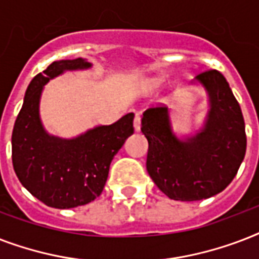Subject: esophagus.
<instances>
[{"mask_svg": "<svg viewBox=\"0 0 259 259\" xmlns=\"http://www.w3.org/2000/svg\"><path fill=\"white\" fill-rule=\"evenodd\" d=\"M133 125L136 132H140V130H141V114L140 113H136V115H134Z\"/></svg>", "mask_w": 259, "mask_h": 259, "instance_id": "obj_1", "label": "esophagus"}]
</instances>
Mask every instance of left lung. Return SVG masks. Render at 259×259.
<instances>
[{
  "label": "left lung",
  "instance_id": "left-lung-1",
  "mask_svg": "<svg viewBox=\"0 0 259 259\" xmlns=\"http://www.w3.org/2000/svg\"><path fill=\"white\" fill-rule=\"evenodd\" d=\"M208 94L209 110L196 136L179 140L165 106L145 110L141 132L149 149L146 169L173 200L196 201L222 192L233 181L246 153L245 119L229 83L217 70L195 78Z\"/></svg>",
  "mask_w": 259,
  "mask_h": 259
}]
</instances>
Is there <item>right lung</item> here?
<instances>
[{"label":"right lung","instance_id":"right-lung-1","mask_svg":"<svg viewBox=\"0 0 259 259\" xmlns=\"http://www.w3.org/2000/svg\"><path fill=\"white\" fill-rule=\"evenodd\" d=\"M84 59L60 60L37 74L26 89L12 133V161L18 180L48 207L74 208L97 199L106 184L111 160L133 134L134 114L113 125L97 126L64 140L47 133L38 105L42 87L64 71L90 68Z\"/></svg>","mask_w":259,"mask_h":259}]
</instances>
